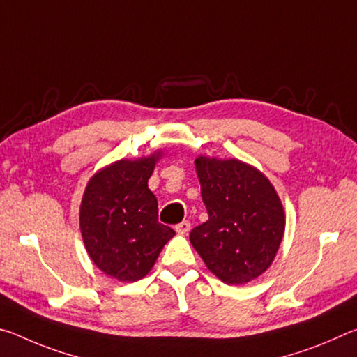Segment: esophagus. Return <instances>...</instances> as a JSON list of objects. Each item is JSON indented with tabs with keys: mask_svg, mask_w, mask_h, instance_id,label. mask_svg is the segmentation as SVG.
Returning a JSON list of instances; mask_svg holds the SVG:
<instances>
[{
	"mask_svg": "<svg viewBox=\"0 0 357 357\" xmlns=\"http://www.w3.org/2000/svg\"><path fill=\"white\" fill-rule=\"evenodd\" d=\"M174 229H176L179 234H187L190 231V222H187V220L181 222V223H178L176 227H174Z\"/></svg>",
	"mask_w": 357,
	"mask_h": 357,
	"instance_id": "obj_1",
	"label": "esophagus"
}]
</instances>
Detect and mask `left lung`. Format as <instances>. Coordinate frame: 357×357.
I'll return each mask as SVG.
<instances>
[{
	"mask_svg": "<svg viewBox=\"0 0 357 357\" xmlns=\"http://www.w3.org/2000/svg\"><path fill=\"white\" fill-rule=\"evenodd\" d=\"M195 168L209 219L190 231L204 264L227 285H244L273 264L285 213L264 174L238 159L198 155Z\"/></svg>",
	"mask_w": 357,
	"mask_h": 357,
	"instance_id": "left-lung-1",
	"label": "left lung"
}]
</instances>
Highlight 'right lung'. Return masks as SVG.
Returning <instances> with one entry per match:
<instances>
[{"label": "right lung", "instance_id": "1", "mask_svg": "<svg viewBox=\"0 0 357 357\" xmlns=\"http://www.w3.org/2000/svg\"><path fill=\"white\" fill-rule=\"evenodd\" d=\"M160 151L118 160L88 181L80 229L89 258L119 282L143 279L174 231L157 220V198L148 187Z\"/></svg>", "mask_w": 357, "mask_h": 357}]
</instances>
